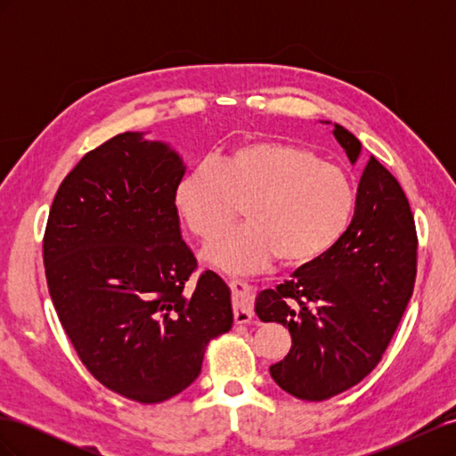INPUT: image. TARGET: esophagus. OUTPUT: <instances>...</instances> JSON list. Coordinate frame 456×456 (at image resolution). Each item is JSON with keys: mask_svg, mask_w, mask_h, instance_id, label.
Here are the masks:
<instances>
[{"mask_svg": "<svg viewBox=\"0 0 456 456\" xmlns=\"http://www.w3.org/2000/svg\"><path fill=\"white\" fill-rule=\"evenodd\" d=\"M230 285L233 291V317H236V323H249L253 320V287L240 280H233Z\"/></svg>", "mask_w": 456, "mask_h": 456, "instance_id": "obj_1", "label": "esophagus"}]
</instances>
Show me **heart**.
<instances>
[{
  "mask_svg": "<svg viewBox=\"0 0 456 456\" xmlns=\"http://www.w3.org/2000/svg\"><path fill=\"white\" fill-rule=\"evenodd\" d=\"M173 205L186 230L203 241L236 218V205H243L249 224L226 230L207 245L203 258L209 265L243 273L278 258L283 268L297 270L342 240L354 216L355 188L344 169L314 151L258 139L183 175Z\"/></svg>",
  "mask_w": 456,
  "mask_h": 456,
  "instance_id": "obj_1",
  "label": "heart"
}]
</instances>
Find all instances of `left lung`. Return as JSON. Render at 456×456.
Returning a JSON list of instances; mask_svg holds the SVG:
<instances>
[{
  "instance_id": "obj_1",
  "label": "left lung",
  "mask_w": 456,
  "mask_h": 456,
  "mask_svg": "<svg viewBox=\"0 0 456 456\" xmlns=\"http://www.w3.org/2000/svg\"><path fill=\"white\" fill-rule=\"evenodd\" d=\"M333 134L354 165L362 142L337 123ZM417 243L402 186L370 158L342 240L255 300L262 322L281 323L291 333V350L270 367L281 390L323 402L379 365L415 287Z\"/></svg>"
}]
</instances>
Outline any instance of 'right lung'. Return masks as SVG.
Segmentation results:
<instances>
[{
    "mask_svg": "<svg viewBox=\"0 0 456 456\" xmlns=\"http://www.w3.org/2000/svg\"><path fill=\"white\" fill-rule=\"evenodd\" d=\"M186 165L161 141L121 133L91 150L53 200L44 262L54 310L91 375L159 403L201 372L209 340L233 323L230 289L181 233L173 191Z\"/></svg>",
    "mask_w": 456,
    "mask_h": 456,
    "instance_id": "add662e5",
    "label": "right lung"
}]
</instances>
